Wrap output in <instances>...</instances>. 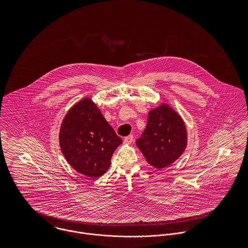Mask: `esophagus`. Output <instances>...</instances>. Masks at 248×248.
I'll use <instances>...</instances> for the list:
<instances>
[{
  "mask_svg": "<svg viewBox=\"0 0 248 248\" xmlns=\"http://www.w3.org/2000/svg\"><path fill=\"white\" fill-rule=\"evenodd\" d=\"M134 140V136L133 135H130V136H128V137H126L125 139H124V143H126V144H131L132 142Z\"/></svg>",
  "mask_w": 248,
  "mask_h": 248,
  "instance_id": "34e87169",
  "label": "esophagus"
}]
</instances>
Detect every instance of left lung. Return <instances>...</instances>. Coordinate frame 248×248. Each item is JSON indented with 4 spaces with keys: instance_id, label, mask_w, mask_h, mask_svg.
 Masks as SVG:
<instances>
[{
    "instance_id": "8db88e82",
    "label": "left lung",
    "mask_w": 248,
    "mask_h": 248,
    "mask_svg": "<svg viewBox=\"0 0 248 248\" xmlns=\"http://www.w3.org/2000/svg\"><path fill=\"white\" fill-rule=\"evenodd\" d=\"M187 144L185 124L179 114L167 104L150 110L147 126L137 146L155 168L171 165L182 155Z\"/></svg>"
}]
</instances>
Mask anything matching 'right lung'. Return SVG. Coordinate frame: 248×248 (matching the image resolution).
<instances>
[{
  "mask_svg": "<svg viewBox=\"0 0 248 248\" xmlns=\"http://www.w3.org/2000/svg\"><path fill=\"white\" fill-rule=\"evenodd\" d=\"M61 151L71 167L93 179L102 176L122 140L90 99L76 103L66 114L60 129Z\"/></svg>",
  "mask_w": 248,
  "mask_h": 248,
  "instance_id": "1",
  "label": "right lung"
}]
</instances>
